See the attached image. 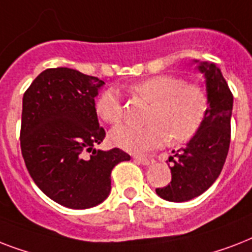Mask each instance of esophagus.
Masks as SVG:
<instances>
[{
  "mask_svg": "<svg viewBox=\"0 0 252 252\" xmlns=\"http://www.w3.org/2000/svg\"><path fill=\"white\" fill-rule=\"evenodd\" d=\"M134 159H136L138 163H141V165H144V166H149L153 163V158H150V157H141V156H136V157H134Z\"/></svg>",
  "mask_w": 252,
  "mask_h": 252,
  "instance_id": "1",
  "label": "esophagus"
}]
</instances>
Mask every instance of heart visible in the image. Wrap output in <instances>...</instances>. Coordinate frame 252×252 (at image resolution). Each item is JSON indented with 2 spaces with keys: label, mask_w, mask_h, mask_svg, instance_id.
<instances>
[{
  "label": "heart",
  "mask_w": 252,
  "mask_h": 252,
  "mask_svg": "<svg viewBox=\"0 0 252 252\" xmlns=\"http://www.w3.org/2000/svg\"><path fill=\"white\" fill-rule=\"evenodd\" d=\"M133 91L150 102L145 126H124L111 130L110 140L115 146L132 153H142L163 145L167 138L179 144L192 138L203 126L208 112L205 91L196 85H186L182 78L156 76L134 85ZM96 112L104 122L119 124L124 118L120 95L115 89H107L96 100Z\"/></svg>",
  "instance_id": "heart-1"
}]
</instances>
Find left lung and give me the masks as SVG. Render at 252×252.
<instances>
[{"mask_svg": "<svg viewBox=\"0 0 252 252\" xmlns=\"http://www.w3.org/2000/svg\"><path fill=\"white\" fill-rule=\"evenodd\" d=\"M205 78L208 112L197 133L179 150H172L171 182L156 192L162 199L182 203L207 191L219 178L230 145L233 94L221 69L213 63L193 60Z\"/></svg>", "mask_w": 252, "mask_h": 252, "instance_id": "1", "label": "left lung"}]
</instances>
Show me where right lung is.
<instances>
[{
	"mask_svg": "<svg viewBox=\"0 0 252 252\" xmlns=\"http://www.w3.org/2000/svg\"><path fill=\"white\" fill-rule=\"evenodd\" d=\"M104 85L76 69H45L23 95L21 149L26 167L49 199L72 209L103 203L111 171L126 152L96 149L106 136L95 96Z\"/></svg>",
	"mask_w": 252,
	"mask_h": 252,
	"instance_id": "add662e5",
	"label": "right lung"
}]
</instances>
